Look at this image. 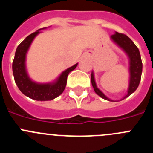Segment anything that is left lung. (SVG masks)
<instances>
[{
  "instance_id": "8db88e82",
  "label": "left lung",
  "mask_w": 153,
  "mask_h": 153,
  "mask_svg": "<svg viewBox=\"0 0 153 153\" xmlns=\"http://www.w3.org/2000/svg\"><path fill=\"white\" fill-rule=\"evenodd\" d=\"M110 39L116 45L122 49V51L127 54V57H128L129 86L127 90V93L125 94L124 97L119 100H113V99H109L97 87L93 71H92V74H91V82H92V87L94 88V91L96 92L98 96L105 100L110 101V102H118V101L123 100L125 98L128 97L129 96H131V94L135 92L136 89H137L140 82L143 64L138 48L136 46V45L133 42L132 40L128 36L115 32L114 35L111 36Z\"/></svg>"
}]
</instances>
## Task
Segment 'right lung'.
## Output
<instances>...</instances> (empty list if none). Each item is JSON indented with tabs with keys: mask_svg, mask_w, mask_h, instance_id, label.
I'll use <instances>...</instances> for the list:
<instances>
[{
	"mask_svg": "<svg viewBox=\"0 0 153 153\" xmlns=\"http://www.w3.org/2000/svg\"><path fill=\"white\" fill-rule=\"evenodd\" d=\"M45 29L46 27L38 29L36 32L27 36L18 45L12 66L15 82L19 90L27 97L41 102L52 100L64 92L67 85V76L78 64L76 63L63 71L53 82L40 83L35 82L29 77L26 69V54L35 38L42 33L41 30Z\"/></svg>",
	"mask_w": 153,
	"mask_h": 153,
	"instance_id": "1",
	"label": "right lung"
}]
</instances>
